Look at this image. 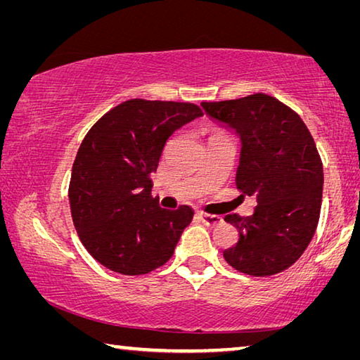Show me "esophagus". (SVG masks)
Instances as JSON below:
<instances>
[{
  "label": "esophagus",
  "instance_id": "obj_1",
  "mask_svg": "<svg viewBox=\"0 0 360 360\" xmlns=\"http://www.w3.org/2000/svg\"><path fill=\"white\" fill-rule=\"evenodd\" d=\"M200 221H202L205 225L208 227H216V225L222 224V217L221 216H214V214H206V212H198Z\"/></svg>",
  "mask_w": 360,
  "mask_h": 360
}]
</instances>
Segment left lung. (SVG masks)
<instances>
[{"mask_svg": "<svg viewBox=\"0 0 360 360\" xmlns=\"http://www.w3.org/2000/svg\"><path fill=\"white\" fill-rule=\"evenodd\" d=\"M202 106L240 135L236 187L257 200L252 216L224 217L240 235L224 259L251 276L288 270L311 243L321 214L324 172L311 133L294 109L265 94Z\"/></svg>", "mask_w": 360, "mask_h": 360, "instance_id": "8db88e82", "label": "left lung"}]
</instances>
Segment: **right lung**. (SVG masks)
I'll list each match as a JSON object with an SVG mask.
<instances>
[{"label": "right lung", "mask_w": 360, "mask_h": 360, "mask_svg": "<svg viewBox=\"0 0 360 360\" xmlns=\"http://www.w3.org/2000/svg\"><path fill=\"white\" fill-rule=\"evenodd\" d=\"M203 115L193 103L133 98L108 111L85 135L68 188L79 240L103 266L127 276L165 265L192 222L191 206L160 208L152 197L167 139Z\"/></svg>", "instance_id": "obj_1"}]
</instances>
